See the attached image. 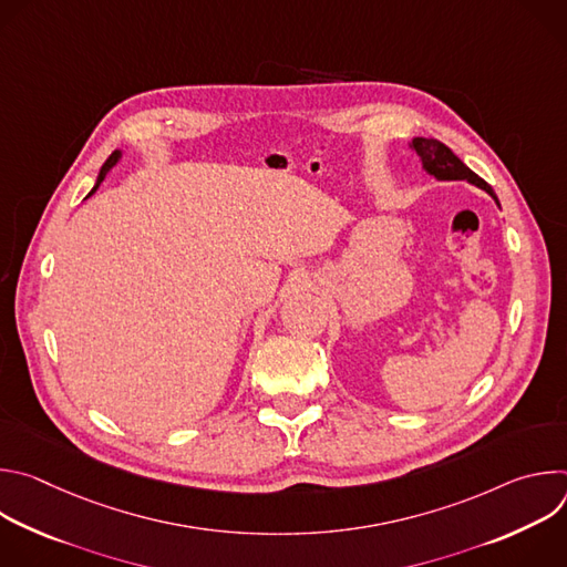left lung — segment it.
I'll use <instances>...</instances> for the list:
<instances>
[{
  "label": "left lung",
  "mask_w": 567,
  "mask_h": 567,
  "mask_svg": "<svg viewBox=\"0 0 567 567\" xmlns=\"http://www.w3.org/2000/svg\"><path fill=\"white\" fill-rule=\"evenodd\" d=\"M413 147H415V152H417L420 158H422L424 171H426L429 175H433L435 179H440V182L466 179L468 184H475L477 188L487 190V193L498 202L494 188H492L487 182H484L482 177H477L473 171H468V168L462 164V161L453 154V150L446 147L442 141L417 136V138H413Z\"/></svg>",
  "instance_id": "obj_1"
}]
</instances>
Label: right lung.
<instances>
[{
  "instance_id": "1",
  "label": "right lung",
  "mask_w": 567,
  "mask_h": 567,
  "mask_svg": "<svg viewBox=\"0 0 567 567\" xmlns=\"http://www.w3.org/2000/svg\"><path fill=\"white\" fill-rule=\"evenodd\" d=\"M118 156H121V152H118V150H116V152H112V154H110V158H107V161H105V166H103V168H101V175H99V182H96V186H94V190H92V193H90V195H94V193H96V190H99V186H101V184H103V179H105V177H107V173H110V168H112V166H116V161H118ZM90 195H87V197H90Z\"/></svg>"
}]
</instances>
